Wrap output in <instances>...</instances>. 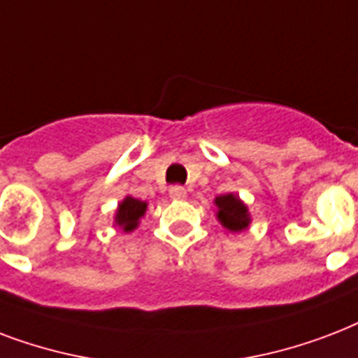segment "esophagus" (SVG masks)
<instances>
[{
  "label": "esophagus",
  "instance_id": "1",
  "mask_svg": "<svg viewBox=\"0 0 358 358\" xmlns=\"http://www.w3.org/2000/svg\"><path fill=\"white\" fill-rule=\"evenodd\" d=\"M170 198L171 199H185L187 198V190L182 187H171L170 188Z\"/></svg>",
  "mask_w": 358,
  "mask_h": 358
}]
</instances>
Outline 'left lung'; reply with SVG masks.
Returning a JSON list of instances; mask_svg holds the SVG:
<instances>
[{
    "mask_svg": "<svg viewBox=\"0 0 358 358\" xmlns=\"http://www.w3.org/2000/svg\"><path fill=\"white\" fill-rule=\"evenodd\" d=\"M213 203L217 207V210H215L217 220L222 224V228H226L231 234H239V231L250 226L252 217L250 210H248V205L237 194H220V196L215 198Z\"/></svg>",
    "mask_w": 358,
    "mask_h": 358,
    "instance_id": "left-lung-1",
    "label": "left lung"
}]
</instances>
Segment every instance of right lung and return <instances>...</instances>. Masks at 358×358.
<instances>
[{
    "mask_svg": "<svg viewBox=\"0 0 358 358\" xmlns=\"http://www.w3.org/2000/svg\"><path fill=\"white\" fill-rule=\"evenodd\" d=\"M148 205V201H141V199L132 198V196H124L119 201L115 215H113V226L124 231V234L134 231L140 226L141 218L145 217Z\"/></svg>",
    "mask_w": 358,
    "mask_h": 358,
    "instance_id": "obj_1",
    "label": "right lung"
}]
</instances>
